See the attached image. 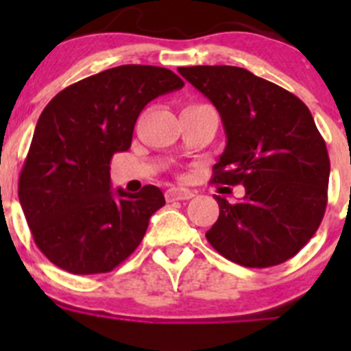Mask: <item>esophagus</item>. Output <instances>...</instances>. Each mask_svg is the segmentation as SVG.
Here are the masks:
<instances>
[{
    "instance_id": "1",
    "label": "esophagus",
    "mask_w": 351,
    "mask_h": 351,
    "mask_svg": "<svg viewBox=\"0 0 351 351\" xmlns=\"http://www.w3.org/2000/svg\"><path fill=\"white\" fill-rule=\"evenodd\" d=\"M193 197V192L189 189H180V186H171L166 190V200L175 202V200H189Z\"/></svg>"
}]
</instances>
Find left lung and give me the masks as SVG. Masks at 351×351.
I'll use <instances>...</instances> for the list:
<instances>
[{
  "label": "left lung",
  "mask_w": 351,
  "mask_h": 351,
  "mask_svg": "<svg viewBox=\"0 0 351 351\" xmlns=\"http://www.w3.org/2000/svg\"><path fill=\"white\" fill-rule=\"evenodd\" d=\"M224 125L212 182L243 185L238 204L215 197L219 219L205 232L217 253L247 268L295 256L328 204L329 156L309 108L290 91L236 66L178 67Z\"/></svg>",
  "instance_id": "obj_1"
}]
</instances>
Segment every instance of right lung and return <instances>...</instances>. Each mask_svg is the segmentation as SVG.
Wrapping results in <instances>:
<instances>
[{"mask_svg": "<svg viewBox=\"0 0 351 351\" xmlns=\"http://www.w3.org/2000/svg\"><path fill=\"white\" fill-rule=\"evenodd\" d=\"M183 84L166 67H112L59 91L40 113L19 198L35 244L56 267L107 274L143 241L165 195L154 185L113 192L110 161L130 147L143 108Z\"/></svg>", "mask_w": 351, "mask_h": 351, "instance_id": "right-lung-1", "label": "right lung"}]
</instances>
